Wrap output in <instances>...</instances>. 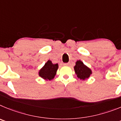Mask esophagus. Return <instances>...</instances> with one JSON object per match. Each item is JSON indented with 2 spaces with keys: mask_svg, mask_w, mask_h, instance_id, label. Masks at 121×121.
Returning a JSON list of instances; mask_svg holds the SVG:
<instances>
[{
  "mask_svg": "<svg viewBox=\"0 0 121 121\" xmlns=\"http://www.w3.org/2000/svg\"><path fill=\"white\" fill-rule=\"evenodd\" d=\"M69 65V63H64V66H68Z\"/></svg>",
  "mask_w": 121,
  "mask_h": 121,
  "instance_id": "1",
  "label": "esophagus"
}]
</instances>
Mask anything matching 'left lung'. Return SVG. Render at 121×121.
<instances>
[{
	"label": "left lung",
	"instance_id": "obj_1",
	"mask_svg": "<svg viewBox=\"0 0 121 121\" xmlns=\"http://www.w3.org/2000/svg\"><path fill=\"white\" fill-rule=\"evenodd\" d=\"M74 70L77 77L82 81L89 78L92 74V70L81 60H77L76 61L75 66H74Z\"/></svg>",
	"mask_w": 121,
	"mask_h": 121
}]
</instances>
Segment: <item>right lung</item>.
Masks as SVG:
<instances>
[{"instance_id":"1","label":"right lung","mask_w":121,"mask_h":121,"mask_svg":"<svg viewBox=\"0 0 121 121\" xmlns=\"http://www.w3.org/2000/svg\"><path fill=\"white\" fill-rule=\"evenodd\" d=\"M58 69V65L57 63L53 64L52 61L48 60L39 70L38 74L39 77L44 80L51 81L55 78Z\"/></svg>"}]
</instances>
